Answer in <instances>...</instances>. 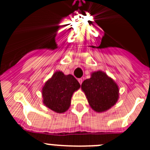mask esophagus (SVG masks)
<instances>
[{"label":"esophagus","mask_w":150,"mask_h":150,"mask_svg":"<svg viewBox=\"0 0 150 150\" xmlns=\"http://www.w3.org/2000/svg\"><path fill=\"white\" fill-rule=\"evenodd\" d=\"M78 82L79 83V84L81 85L82 83H83V79H81V78H79V79H78Z\"/></svg>","instance_id":"34e87169"}]
</instances>
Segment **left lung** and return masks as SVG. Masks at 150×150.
Segmentation results:
<instances>
[{"label": "left lung", "mask_w": 150, "mask_h": 150, "mask_svg": "<svg viewBox=\"0 0 150 150\" xmlns=\"http://www.w3.org/2000/svg\"><path fill=\"white\" fill-rule=\"evenodd\" d=\"M90 107L98 112H104L119 99V88L114 80L101 71L91 74L81 86Z\"/></svg>", "instance_id": "obj_1"}]
</instances>
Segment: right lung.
Here are the masks:
<instances>
[{"label":"right lung","mask_w":150,"mask_h":150,"mask_svg":"<svg viewBox=\"0 0 150 150\" xmlns=\"http://www.w3.org/2000/svg\"><path fill=\"white\" fill-rule=\"evenodd\" d=\"M79 87V82L73 75L56 71L42 88L43 104L55 112H64L71 106L73 94Z\"/></svg>","instance_id":"right-lung-1"}]
</instances>
